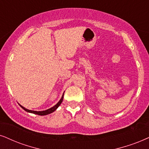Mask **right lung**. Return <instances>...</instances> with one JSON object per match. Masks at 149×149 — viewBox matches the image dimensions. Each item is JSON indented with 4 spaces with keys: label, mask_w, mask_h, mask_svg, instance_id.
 <instances>
[{
    "label": "right lung",
    "mask_w": 149,
    "mask_h": 149,
    "mask_svg": "<svg viewBox=\"0 0 149 149\" xmlns=\"http://www.w3.org/2000/svg\"><path fill=\"white\" fill-rule=\"evenodd\" d=\"M63 96H64V93H63V96H62V97H61V99L60 100V101L58 102L57 103V104H56L55 105V106H54L53 107H52V108H50V109H47V110L42 111H31V110H29V109H25V108H24V107H22L21 105H20V104H19V105H20V107H22V109H24V111H27V112H29V113H32L39 115V116H45V115H48V114H49V113H52V112H54V111H56V109H57L58 107H59L60 105H61V104L62 103V102H63Z\"/></svg>",
    "instance_id": "add662e5"
}]
</instances>
